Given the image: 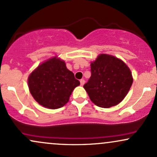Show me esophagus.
Wrapping results in <instances>:
<instances>
[{"instance_id": "obj_1", "label": "esophagus", "mask_w": 157, "mask_h": 157, "mask_svg": "<svg viewBox=\"0 0 157 157\" xmlns=\"http://www.w3.org/2000/svg\"><path fill=\"white\" fill-rule=\"evenodd\" d=\"M80 82L81 86H83V85L85 84V80H83V79H81V80H80Z\"/></svg>"}]
</instances>
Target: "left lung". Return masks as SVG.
<instances>
[{
	"mask_svg": "<svg viewBox=\"0 0 157 157\" xmlns=\"http://www.w3.org/2000/svg\"><path fill=\"white\" fill-rule=\"evenodd\" d=\"M91 75L83 88L95 105H117L125 98L133 83L130 68L113 56L101 54L91 63Z\"/></svg>",
	"mask_w": 157,
	"mask_h": 157,
	"instance_id": "8db88e82",
	"label": "left lung"
}]
</instances>
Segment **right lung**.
<instances>
[{
	"instance_id": "right-lung-1",
	"label": "right lung",
	"mask_w": 157,
	"mask_h": 157,
	"mask_svg": "<svg viewBox=\"0 0 157 157\" xmlns=\"http://www.w3.org/2000/svg\"><path fill=\"white\" fill-rule=\"evenodd\" d=\"M80 81L63 60L52 57L41 63L28 78L30 93L40 105L57 109L66 105Z\"/></svg>"
}]
</instances>
